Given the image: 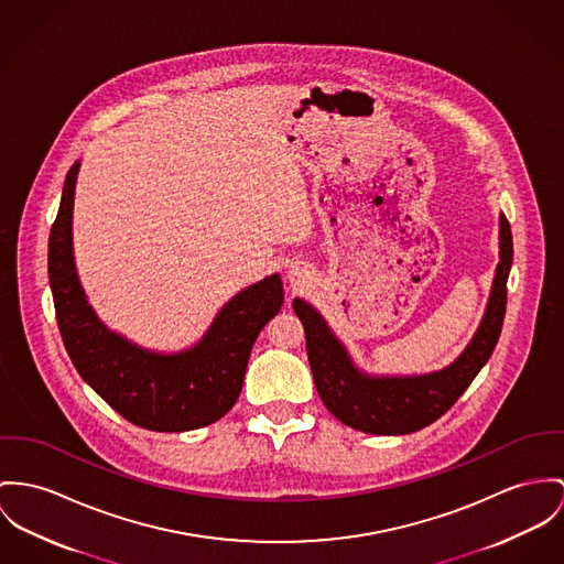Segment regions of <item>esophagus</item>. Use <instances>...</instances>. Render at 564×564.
<instances>
[{"instance_id": "obj_1", "label": "esophagus", "mask_w": 564, "mask_h": 564, "mask_svg": "<svg viewBox=\"0 0 564 564\" xmlns=\"http://www.w3.org/2000/svg\"><path fill=\"white\" fill-rule=\"evenodd\" d=\"M288 279H290V283L294 285V288H301L306 283V272H304L303 268H299V265H292L290 270H288Z\"/></svg>"}]
</instances>
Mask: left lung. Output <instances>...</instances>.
<instances>
[{"label":"left lung","mask_w":564,"mask_h":564,"mask_svg":"<svg viewBox=\"0 0 564 564\" xmlns=\"http://www.w3.org/2000/svg\"><path fill=\"white\" fill-rule=\"evenodd\" d=\"M511 263V227L500 215L498 265L477 333L453 362L430 373L390 376L365 371L324 315L301 296L294 299L292 306L303 322L313 382L328 412L347 427L373 435L412 434L437 421L473 384L498 344Z\"/></svg>","instance_id":"obj_1"}]
</instances>
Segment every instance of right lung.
<instances>
[{
    "mask_svg": "<svg viewBox=\"0 0 564 564\" xmlns=\"http://www.w3.org/2000/svg\"><path fill=\"white\" fill-rule=\"evenodd\" d=\"M82 161L68 170L48 236V283L66 351L91 389L132 425L191 432L217 423L236 403L261 328L281 311V274H268L223 304L193 346L161 351L109 328L82 285L73 210Z\"/></svg>",
    "mask_w": 564,
    "mask_h": 564,
    "instance_id": "obj_1",
    "label": "right lung"
}]
</instances>
